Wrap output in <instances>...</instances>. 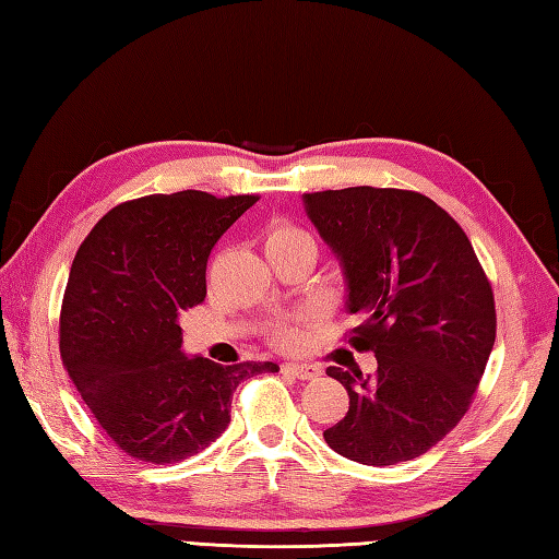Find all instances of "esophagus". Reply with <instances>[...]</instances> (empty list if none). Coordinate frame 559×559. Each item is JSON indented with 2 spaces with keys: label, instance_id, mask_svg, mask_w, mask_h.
<instances>
[{
  "label": "esophagus",
  "instance_id": "obj_1",
  "mask_svg": "<svg viewBox=\"0 0 559 559\" xmlns=\"http://www.w3.org/2000/svg\"><path fill=\"white\" fill-rule=\"evenodd\" d=\"M282 373H287L292 378H299V380H313V378L320 376V370L311 364L292 361V364H282Z\"/></svg>",
  "mask_w": 559,
  "mask_h": 559
}]
</instances>
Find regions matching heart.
Instances as JSON below:
<instances>
[{"label": "heart", "mask_w": 559, "mask_h": 559, "mask_svg": "<svg viewBox=\"0 0 559 559\" xmlns=\"http://www.w3.org/2000/svg\"><path fill=\"white\" fill-rule=\"evenodd\" d=\"M265 243H313V239L308 237L304 229H296L292 225H280V227H272ZM296 334L294 332H280V342L282 344H289L294 342Z\"/></svg>", "instance_id": "b5f03b06"}]
</instances>
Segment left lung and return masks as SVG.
Returning <instances> with one entry per match:
<instances>
[{
    "mask_svg": "<svg viewBox=\"0 0 559 559\" xmlns=\"http://www.w3.org/2000/svg\"><path fill=\"white\" fill-rule=\"evenodd\" d=\"M304 207L342 267L344 311L361 318L354 346L373 376L330 366L349 412L330 448L368 466L408 462L462 420L495 344L490 282L464 229L430 198L352 186L304 193Z\"/></svg>",
    "mask_w": 559,
    "mask_h": 559,
    "instance_id": "left-lung-1",
    "label": "left lung"
}]
</instances>
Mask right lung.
<instances>
[{
	"mask_svg": "<svg viewBox=\"0 0 559 559\" xmlns=\"http://www.w3.org/2000/svg\"><path fill=\"white\" fill-rule=\"evenodd\" d=\"M255 195L155 193L97 222L71 263L61 358L97 424L133 459L175 464L229 426L234 390L272 361L222 366L183 349L181 316L205 299L217 239Z\"/></svg>",
	"mask_w": 559,
	"mask_h": 559,
	"instance_id": "add662e5",
	"label": "right lung"
}]
</instances>
